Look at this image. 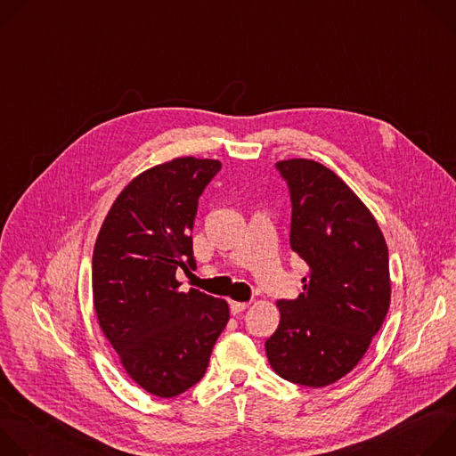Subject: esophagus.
<instances>
[{"instance_id": "1", "label": "esophagus", "mask_w": 456, "mask_h": 456, "mask_svg": "<svg viewBox=\"0 0 456 456\" xmlns=\"http://www.w3.org/2000/svg\"><path fill=\"white\" fill-rule=\"evenodd\" d=\"M229 306H231V312L236 315V314L243 312L248 306V303H245V301H229Z\"/></svg>"}]
</instances>
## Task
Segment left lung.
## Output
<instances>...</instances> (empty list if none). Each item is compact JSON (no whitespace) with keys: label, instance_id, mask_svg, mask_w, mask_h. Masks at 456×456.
I'll return each mask as SVG.
<instances>
[{"label":"left lung","instance_id":"8db88e82","mask_svg":"<svg viewBox=\"0 0 456 456\" xmlns=\"http://www.w3.org/2000/svg\"><path fill=\"white\" fill-rule=\"evenodd\" d=\"M290 194V247L306 262L297 299H280L278 330L265 352L294 384L329 386L366 354L389 308L386 240L366 206L329 167L276 162Z\"/></svg>","mask_w":456,"mask_h":456}]
</instances>
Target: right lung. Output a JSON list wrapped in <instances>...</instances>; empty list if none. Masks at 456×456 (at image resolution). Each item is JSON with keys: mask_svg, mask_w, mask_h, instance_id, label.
Wrapping results in <instances>:
<instances>
[{"mask_svg": "<svg viewBox=\"0 0 456 456\" xmlns=\"http://www.w3.org/2000/svg\"><path fill=\"white\" fill-rule=\"evenodd\" d=\"M218 160L175 159L129 182L111 206L92 259L94 306L127 375L157 397L197 384L229 321L224 299L180 292L176 269L197 267L192 224Z\"/></svg>", "mask_w": 456, "mask_h": 456, "instance_id": "1", "label": "right lung"}]
</instances>
